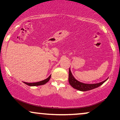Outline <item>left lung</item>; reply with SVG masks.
<instances>
[{
    "mask_svg": "<svg viewBox=\"0 0 120 120\" xmlns=\"http://www.w3.org/2000/svg\"><path fill=\"white\" fill-rule=\"evenodd\" d=\"M108 78H107V79H106L105 80H104V81L99 82V83L91 84L85 83L77 80V79L74 77L73 75L70 68L69 70V83L71 86L72 87H73L74 89L79 91H86L93 90V89L98 87L101 86L102 84L104 83V82L108 79Z\"/></svg>",
    "mask_w": 120,
    "mask_h": 120,
    "instance_id": "obj_1",
    "label": "left lung"
}]
</instances>
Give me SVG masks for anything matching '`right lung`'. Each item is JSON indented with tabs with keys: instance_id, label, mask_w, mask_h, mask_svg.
Segmentation results:
<instances>
[{
	"instance_id": "add662e5",
	"label": "right lung",
	"mask_w": 120,
	"mask_h": 120,
	"mask_svg": "<svg viewBox=\"0 0 120 120\" xmlns=\"http://www.w3.org/2000/svg\"><path fill=\"white\" fill-rule=\"evenodd\" d=\"M51 75H49V77L46 78V79H44V80L43 81H39V82H35V83H27V82H24V83H25L26 85H28V86H40V85H45V84H46L47 82H49V79H50L51 78Z\"/></svg>"
}]
</instances>
